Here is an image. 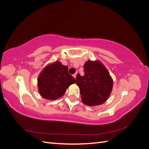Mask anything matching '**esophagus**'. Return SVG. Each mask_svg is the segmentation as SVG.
I'll use <instances>...</instances> for the list:
<instances>
[{
    "mask_svg": "<svg viewBox=\"0 0 149 149\" xmlns=\"http://www.w3.org/2000/svg\"><path fill=\"white\" fill-rule=\"evenodd\" d=\"M76 74H77V73H75V74H74L73 76V77L76 79Z\"/></svg>",
    "mask_w": 149,
    "mask_h": 149,
    "instance_id": "obj_1",
    "label": "esophagus"
}]
</instances>
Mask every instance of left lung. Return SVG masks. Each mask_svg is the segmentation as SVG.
<instances>
[{
	"label": "left lung",
	"mask_w": 149,
	"mask_h": 149,
	"mask_svg": "<svg viewBox=\"0 0 149 149\" xmlns=\"http://www.w3.org/2000/svg\"><path fill=\"white\" fill-rule=\"evenodd\" d=\"M84 74L76 75L82 101L88 106L102 104L109 97L113 81L100 61L88 60L83 66Z\"/></svg>",
	"instance_id": "8db88e82"
}]
</instances>
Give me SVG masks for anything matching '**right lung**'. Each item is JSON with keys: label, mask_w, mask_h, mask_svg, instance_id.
<instances>
[{"label": "right lung", "mask_w": 149, "mask_h": 149, "mask_svg": "<svg viewBox=\"0 0 149 149\" xmlns=\"http://www.w3.org/2000/svg\"><path fill=\"white\" fill-rule=\"evenodd\" d=\"M75 83L76 79L68 73V67L59 61L45 68L38 79L40 94L50 100L61 97L69 86Z\"/></svg>", "instance_id": "obj_1"}]
</instances>
